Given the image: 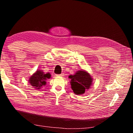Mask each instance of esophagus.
Instances as JSON below:
<instances>
[{
	"mask_svg": "<svg viewBox=\"0 0 133 133\" xmlns=\"http://www.w3.org/2000/svg\"><path fill=\"white\" fill-rule=\"evenodd\" d=\"M64 76L63 73L60 74V75H56V76H57V77H63Z\"/></svg>",
	"mask_w": 133,
	"mask_h": 133,
	"instance_id": "1",
	"label": "esophagus"
}]
</instances>
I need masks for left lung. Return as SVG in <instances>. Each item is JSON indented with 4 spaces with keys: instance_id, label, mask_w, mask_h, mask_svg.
<instances>
[{
    "instance_id": "obj_1",
    "label": "left lung",
    "mask_w": 133,
    "mask_h": 133,
    "mask_svg": "<svg viewBox=\"0 0 133 133\" xmlns=\"http://www.w3.org/2000/svg\"><path fill=\"white\" fill-rule=\"evenodd\" d=\"M69 78L71 79V89L77 95L83 94L85 90L90 88L93 82V78L86 71L80 70L74 75H70Z\"/></svg>"
}]
</instances>
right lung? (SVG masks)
I'll return each instance as SVG.
<instances>
[{"instance_id": "add662e5", "label": "right lung", "mask_w": 133, "mask_h": 133, "mask_svg": "<svg viewBox=\"0 0 133 133\" xmlns=\"http://www.w3.org/2000/svg\"><path fill=\"white\" fill-rule=\"evenodd\" d=\"M50 77L51 75L50 73L45 74L42 70H38L30 76L29 82L31 86L33 87V88L39 90L42 86L46 85V80Z\"/></svg>"}]
</instances>
